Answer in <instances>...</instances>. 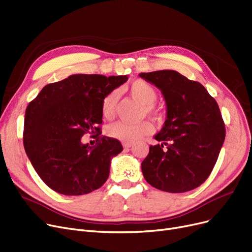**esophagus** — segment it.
Returning <instances> with one entry per match:
<instances>
[{
	"instance_id": "1",
	"label": "esophagus",
	"mask_w": 252,
	"mask_h": 252,
	"mask_svg": "<svg viewBox=\"0 0 252 252\" xmlns=\"http://www.w3.org/2000/svg\"><path fill=\"white\" fill-rule=\"evenodd\" d=\"M124 147L126 148V149H127V148H130L132 147L133 145H134V143H132V142H124Z\"/></svg>"
}]
</instances>
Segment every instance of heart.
<instances>
[{
  "mask_svg": "<svg viewBox=\"0 0 252 252\" xmlns=\"http://www.w3.org/2000/svg\"><path fill=\"white\" fill-rule=\"evenodd\" d=\"M127 91L135 100L146 106V111L150 112L152 110L151 105L157 100V91L151 84L144 80H136L127 86ZM116 101V92H111L103 99L102 114L106 119L113 117ZM152 130L153 126L148 122H140L136 124L117 122L108 127L107 134L109 137L122 142H134L147 134H150Z\"/></svg>",
  "mask_w": 252,
  "mask_h": 252,
  "instance_id": "obj_1",
  "label": "heart"
}]
</instances>
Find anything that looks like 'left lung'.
Returning <instances> with one entry per match:
<instances>
[{"mask_svg":"<svg viewBox=\"0 0 252 252\" xmlns=\"http://www.w3.org/2000/svg\"><path fill=\"white\" fill-rule=\"evenodd\" d=\"M161 92L167 117L141 163L145 180L158 189L185 192L208 178L225 138L216 101L205 87L174 70L140 73Z\"/></svg>","mask_w":252,"mask_h":252,"instance_id":"1","label":"left lung"}]
</instances>
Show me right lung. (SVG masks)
Here are the masks:
<instances>
[{
  "mask_svg": "<svg viewBox=\"0 0 252 252\" xmlns=\"http://www.w3.org/2000/svg\"><path fill=\"white\" fill-rule=\"evenodd\" d=\"M127 76L75 74L45 85L26 110L24 146L32 167L54 191L81 195L100 189L111 159L123 151L116 139L97 138L92 147L84 134L101 135L102 101Z\"/></svg>",
  "mask_w": 252,
  "mask_h": 252,
  "instance_id": "right-lung-1",
  "label": "right lung"
}]
</instances>
